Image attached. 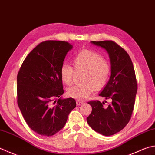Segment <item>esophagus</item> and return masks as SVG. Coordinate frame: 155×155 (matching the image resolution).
I'll use <instances>...</instances> for the list:
<instances>
[{"label":"esophagus","instance_id":"1","mask_svg":"<svg viewBox=\"0 0 155 155\" xmlns=\"http://www.w3.org/2000/svg\"><path fill=\"white\" fill-rule=\"evenodd\" d=\"M83 103H84V102L81 101H79V100H78V101H76V104H77V105H80V104H82Z\"/></svg>","mask_w":155,"mask_h":155}]
</instances>
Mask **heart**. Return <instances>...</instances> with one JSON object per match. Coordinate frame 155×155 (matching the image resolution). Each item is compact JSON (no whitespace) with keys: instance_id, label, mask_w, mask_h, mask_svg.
<instances>
[{"instance_id":"obj_1","label":"heart","mask_w":155,"mask_h":155,"mask_svg":"<svg viewBox=\"0 0 155 155\" xmlns=\"http://www.w3.org/2000/svg\"><path fill=\"white\" fill-rule=\"evenodd\" d=\"M73 63L76 71H84L81 85L74 86L68 90V94L71 98L83 101L96 89H101L106 85L110 76V66L100 54L94 51L83 50L73 58ZM74 70L67 63L60 68V75L64 83L70 85L73 82Z\"/></svg>"}]
</instances>
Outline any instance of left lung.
I'll list each match as a JSON object with an SVG mask.
<instances>
[{"label":"left lung","mask_w":155,"mask_h":155,"mask_svg":"<svg viewBox=\"0 0 155 155\" xmlns=\"http://www.w3.org/2000/svg\"><path fill=\"white\" fill-rule=\"evenodd\" d=\"M91 43L104 49L110 62V77L99 96L112 100L107 107L104 102L90 101L92 113L87 122L92 130L104 136H112L124 129L130 121L137 92V81L129 54L110 40Z\"/></svg>","instance_id":"8db88e82"}]
</instances>
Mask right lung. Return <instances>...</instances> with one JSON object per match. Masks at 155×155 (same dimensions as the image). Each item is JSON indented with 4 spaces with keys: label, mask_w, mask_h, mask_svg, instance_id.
Masks as SVG:
<instances>
[{
    "label": "right lung",
    "mask_w": 155,
    "mask_h": 155,
    "mask_svg": "<svg viewBox=\"0 0 155 155\" xmlns=\"http://www.w3.org/2000/svg\"><path fill=\"white\" fill-rule=\"evenodd\" d=\"M72 48L67 42H42L29 53L17 74L19 108L29 127L41 136L59 132L76 107L75 99L61 96L64 90L60 68Z\"/></svg>",
    "instance_id": "add662e5"
}]
</instances>
